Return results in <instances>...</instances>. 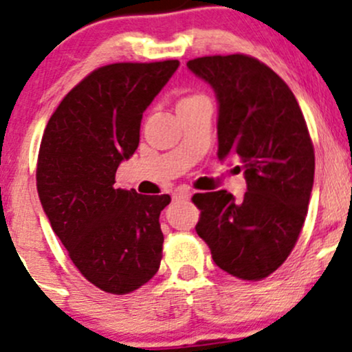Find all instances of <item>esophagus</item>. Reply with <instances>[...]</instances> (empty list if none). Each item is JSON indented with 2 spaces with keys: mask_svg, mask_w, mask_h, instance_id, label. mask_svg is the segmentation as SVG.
Here are the masks:
<instances>
[{
  "mask_svg": "<svg viewBox=\"0 0 352 352\" xmlns=\"http://www.w3.org/2000/svg\"><path fill=\"white\" fill-rule=\"evenodd\" d=\"M190 190H187V188H177L175 192H173V200H188L190 199Z\"/></svg>",
  "mask_w": 352,
  "mask_h": 352,
  "instance_id": "1",
  "label": "esophagus"
}]
</instances>
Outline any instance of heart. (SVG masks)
<instances>
[{
    "label": "heart",
    "instance_id": "b5f03b06",
    "mask_svg": "<svg viewBox=\"0 0 352 352\" xmlns=\"http://www.w3.org/2000/svg\"><path fill=\"white\" fill-rule=\"evenodd\" d=\"M204 96H199V95H194V96H187V98L180 100V103H185V102H194V100H202Z\"/></svg>",
    "mask_w": 352,
    "mask_h": 352
}]
</instances>
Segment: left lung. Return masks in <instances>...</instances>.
I'll use <instances>...</instances> for the list:
<instances>
[{
    "label": "left lung",
    "instance_id": "1",
    "mask_svg": "<svg viewBox=\"0 0 352 352\" xmlns=\"http://www.w3.org/2000/svg\"><path fill=\"white\" fill-rule=\"evenodd\" d=\"M188 69L215 91L219 160L237 158L247 192L195 194V230L220 269L244 280L284 264L307 215L314 146L294 94L267 65L247 55L202 56Z\"/></svg>",
    "mask_w": 352,
    "mask_h": 352
}]
</instances>
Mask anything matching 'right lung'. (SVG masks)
<instances>
[{"label":"right lung","mask_w":352,"mask_h":352,"mask_svg":"<svg viewBox=\"0 0 352 352\" xmlns=\"http://www.w3.org/2000/svg\"><path fill=\"white\" fill-rule=\"evenodd\" d=\"M179 65L95 69L61 100L41 138L36 188L46 217L85 279L110 294H129L160 267L158 217L170 195L113 184L118 165L137 150L144 111Z\"/></svg>","instance_id":"add662e5"}]
</instances>
